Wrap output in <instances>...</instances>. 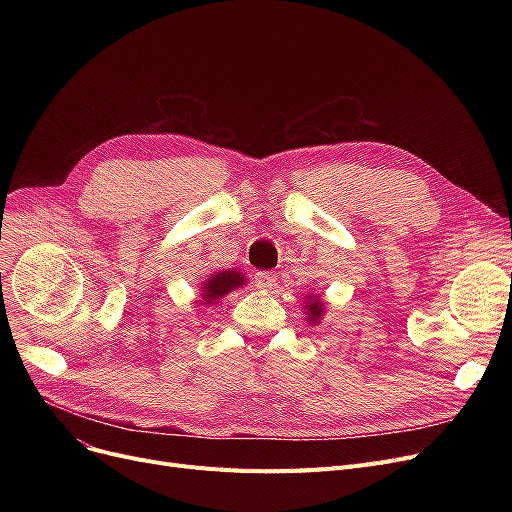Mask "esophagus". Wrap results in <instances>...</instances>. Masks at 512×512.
I'll return each instance as SVG.
<instances>
[{
    "label": "esophagus",
    "instance_id": "34e87169",
    "mask_svg": "<svg viewBox=\"0 0 512 512\" xmlns=\"http://www.w3.org/2000/svg\"><path fill=\"white\" fill-rule=\"evenodd\" d=\"M278 276L274 272H257L255 274V286L263 292H270L276 286Z\"/></svg>",
    "mask_w": 512,
    "mask_h": 512
}]
</instances>
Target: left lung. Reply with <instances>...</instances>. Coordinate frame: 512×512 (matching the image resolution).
<instances>
[{
    "instance_id": "1",
    "label": "left lung",
    "mask_w": 512,
    "mask_h": 512,
    "mask_svg": "<svg viewBox=\"0 0 512 512\" xmlns=\"http://www.w3.org/2000/svg\"><path fill=\"white\" fill-rule=\"evenodd\" d=\"M309 305H305L307 307V313H305V317L311 321L313 326H317L319 324V319H321V315H324V303H319L313 294H309Z\"/></svg>"
}]
</instances>
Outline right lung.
I'll list each match as a JSON object with an SVG mask.
<instances>
[{"label":"right lung","mask_w":512,"mask_h":512,"mask_svg":"<svg viewBox=\"0 0 512 512\" xmlns=\"http://www.w3.org/2000/svg\"><path fill=\"white\" fill-rule=\"evenodd\" d=\"M245 276H242L238 270H222V272H213L205 282H203V301L211 305L213 301H218L226 297L228 292L240 288L245 284Z\"/></svg>","instance_id":"right-lung-1"}]
</instances>
